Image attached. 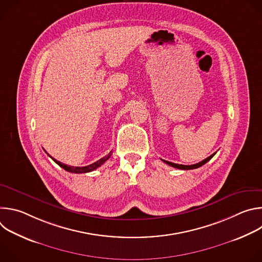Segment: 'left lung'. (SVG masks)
I'll list each match as a JSON object with an SVG mask.
<instances>
[{
	"label": "left lung",
	"mask_w": 262,
	"mask_h": 262,
	"mask_svg": "<svg viewBox=\"0 0 262 262\" xmlns=\"http://www.w3.org/2000/svg\"><path fill=\"white\" fill-rule=\"evenodd\" d=\"M215 155V152L213 154V155H211L210 157H208L207 159H205V160H203V161H201V162H199V163H197V164H195V165H189V166H186V165H179V164H174V163H171V162H168V161H165V160H162L164 163H166L167 165H169V166H171V167H174V168H177V169H181V170H192V169H197V168H199V167H201V166H203L204 164H206L208 161H210L211 159H212V157Z\"/></svg>",
	"instance_id": "left-lung-1"
}]
</instances>
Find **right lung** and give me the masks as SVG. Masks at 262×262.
<instances>
[{"label": "right lung", "mask_w": 262, "mask_h": 262, "mask_svg": "<svg viewBox=\"0 0 262 262\" xmlns=\"http://www.w3.org/2000/svg\"><path fill=\"white\" fill-rule=\"evenodd\" d=\"M47 152V151H46ZM112 156V151L108 154V155H106L105 157H103L102 159H100V160H98L97 162H95V163H93V164H91V165H88V166H85V167H73V166H67V165H65V164H62L61 162H59V161H57V160H55V159H53L51 156V158H52V160L56 163V164H58L61 168H63L64 170H66L67 172H71V173H88V172H91V171H93V170H95V169H97L98 167H100L105 161H107L108 159H110V157Z\"/></svg>", "instance_id": "add662e5"}]
</instances>
